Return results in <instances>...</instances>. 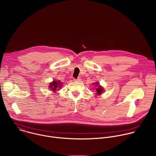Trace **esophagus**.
Masks as SVG:
<instances>
[{"label":"esophagus","mask_w":156,"mask_h":156,"mask_svg":"<svg viewBox=\"0 0 156 156\" xmlns=\"http://www.w3.org/2000/svg\"><path fill=\"white\" fill-rule=\"evenodd\" d=\"M73 80H74V81H80L81 80V78H78L77 79L74 78V79H73Z\"/></svg>","instance_id":"34e87169"}]
</instances>
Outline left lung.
Returning <instances> with one entry per match:
<instances>
[{
	"mask_svg": "<svg viewBox=\"0 0 156 156\" xmlns=\"http://www.w3.org/2000/svg\"><path fill=\"white\" fill-rule=\"evenodd\" d=\"M97 84L98 86V88L96 89V91H97V94H101V93H102V92L103 91V88L101 86H99V83L98 82H97L96 83V84Z\"/></svg>",
	"mask_w": 156,
	"mask_h": 156,
	"instance_id": "obj_1",
	"label": "left lung"
}]
</instances>
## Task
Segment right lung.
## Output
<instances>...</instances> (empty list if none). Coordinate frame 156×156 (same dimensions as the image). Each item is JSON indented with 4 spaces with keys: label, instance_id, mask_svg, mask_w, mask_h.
Returning <instances> with one entry per match:
<instances>
[{
    "label": "right lung",
    "instance_id": "1",
    "mask_svg": "<svg viewBox=\"0 0 156 156\" xmlns=\"http://www.w3.org/2000/svg\"><path fill=\"white\" fill-rule=\"evenodd\" d=\"M62 83H60V81H54L52 83H51L50 86H49V88L52 91H55L57 90H58V88H60L62 87Z\"/></svg>",
    "mask_w": 156,
    "mask_h": 156
}]
</instances>
